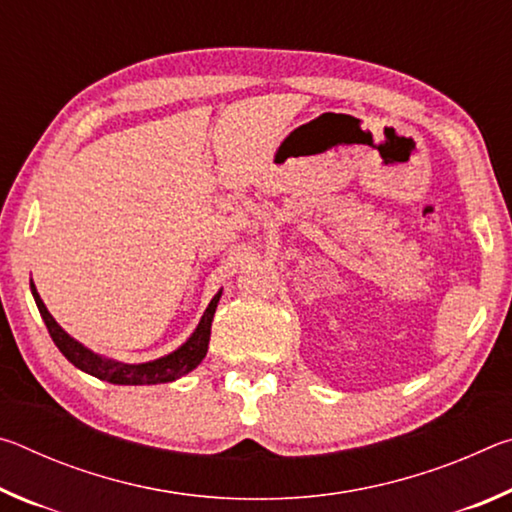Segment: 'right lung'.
<instances>
[{"label":"right lung","mask_w":512,"mask_h":512,"mask_svg":"<svg viewBox=\"0 0 512 512\" xmlns=\"http://www.w3.org/2000/svg\"><path fill=\"white\" fill-rule=\"evenodd\" d=\"M31 293L33 298H36L40 316L49 329V336L54 339L56 348L65 354V359L69 363H74L79 370L88 372V375L110 381V384H119V386L167 384V381H176L183 375H187L189 370H194L207 354V345H210V334H212V318L221 298V291H219L212 298L210 305H207L201 323H198V327L194 329V334L189 336V339L180 345L176 352H171L167 357H160L149 363H121V361L103 359L99 354H94L92 350L85 348L83 343L72 339V336H69L65 329L56 323L54 316L49 314L33 282H31Z\"/></svg>","instance_id":"obj_1"}]
</instances>
